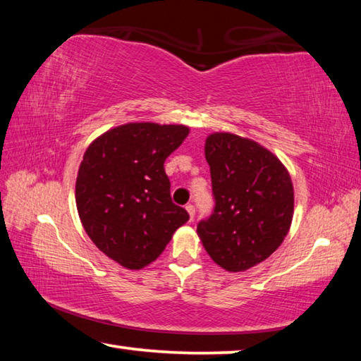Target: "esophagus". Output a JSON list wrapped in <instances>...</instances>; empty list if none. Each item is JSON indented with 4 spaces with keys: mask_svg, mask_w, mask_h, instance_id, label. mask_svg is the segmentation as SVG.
I'll return each instance as SVG.
<instances>
[{
    "mask_svg": "<svg viewBox=\"0 0 361 361\" xmlns=\"http://www.w3.org/2000/svg\"><path fill=\"white\" fill-rule=\"evenodd\" d=\"M186 210H188V213H189V218H191V221L194 219V215H195V209H194V205L192 204H188L186 205Z\"/></svg>",
    "mask_w": 361,
    "mask_h": 361,
    "instance_id": "esophagus-1",
    "label": "esophagus"
}]
</instances>
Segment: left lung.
<instances>
[{
  "label": "left lung",
  "instance_id": "left-lung-1",
  "mask_svg": "<svg viewBox=\"0 0 361 361\" xmlns=\"http://www.w3.org/2000/svg\"><path fill=\"white\" fill-rule=\"evenodd\" d=\"M215 209L197 234L210 258L229 272L267 259L288 234L295 192L288 170L253 140L216 132L205 140Z\"/></svg>",
  "mask_w": 361,
  "mask_h": 361
}]
</instances>
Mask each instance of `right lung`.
<instances>
[{
	"mask_svg": "<svg viewBox=\"0 0 361 361\" xmlns=\"http://www.w3.org/2000/svg\"><path fill=\"white\" fill-rule=\"evenodd\" d=\"M186 126L129 122L95 138L76 178V207L97 248L122 267L157 259L189 215L170 197L166 159L185 142Z\"/></svg>",
	"mask_w": 361,
	"mask_h": 361,
	"instance_id": "right-lung-1",
	"label": "right lung"
}]
</instances>
